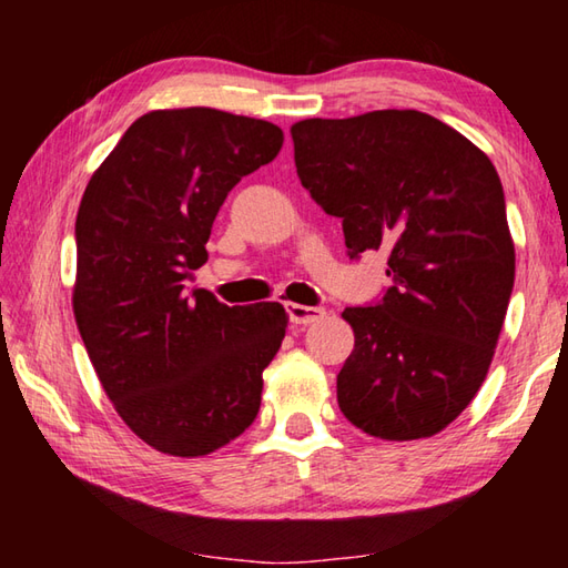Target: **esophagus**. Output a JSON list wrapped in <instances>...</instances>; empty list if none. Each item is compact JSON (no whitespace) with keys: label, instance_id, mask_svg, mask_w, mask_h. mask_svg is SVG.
Masks as SVG:
<instances>
[{"label":"esophagus","instance_id":"1","mask_svg":"<svg viewBox=\"0 0 568 568\" xmlns=\"http://www.w3.org/2000/svg\"><path fill=\"white\" fill-rule=\"evenodd\" d=\"M287 318H291L293 325H311L318 323L325 315V307H311V305H297V303H287Z\"/></svg>","mask_w":568,"mask_h":568}]
</instances>
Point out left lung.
<instances>
[{
  "label": "left lung",
  "instance_id": "8db88e82",
  "mask_svg": "<svg viewBox=\"0 0 568 568\" xmlns=\"http://www.w3.org/2000/svg\"><path fill=\"white\" fill-rule=\"evenodd\" d=\"M303 187L343 220L348 255L388 253L381 301L345 307L338 406L386 440L444 430L484 383L514 291L504 187L484 152L418 110L291 128Z\"/></svg>",
  "mask_w": 568,
  "mask_h": 568
}]
</instances>
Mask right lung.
<instances>
[{
  "label": "right lung",
  "instance_id": "right-lung-1",
  "mask_svg": "<svg viewBox=\"0 0 568 568\" xmlns=\"http://www.w3.org/2000/svg\"><path fill=\"white\" fill-rule=\"evenodd\" d=\"M281 148L273 122L213 108L155 110L130 124L82 195L77 328L114 410L162 454H213L261 410L285 307H230L185 281L207 261L227 192Z\"/></svg>",
  "mask_w": 568,
  "mask_h": 568
}]
</instances>
